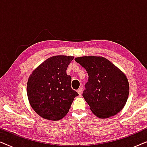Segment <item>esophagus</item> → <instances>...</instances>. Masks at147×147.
Wrapping results in <instances>:
<instances>
[{
	"label": "esophagus",
	"instance_id": "esophagus-1",
	"mask_svg": "<svg viewBox=\"0 0 147 147\" xmlns=\"http://www.w3.org/2000/svg\"><path fill=\"white\" fill-rule=\"evenodd\" d=\"M82 92H83V88L80 87L79 89L78 90V93L79 94V95H81L82 93Z\"/></svg>",
	"mask_w": 147,
	"mask_h": 147
}]
</instances>
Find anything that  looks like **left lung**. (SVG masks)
<instances>
[{
    "mask_svg": "<svg viewBox=\"0 0 147 147\" xmlns=\"http://www.w3.org/2000/svg\"><path fill=\"white\" fill-rule=\"evenodd\" d=\"M75 61L88 72L83 97L97 117L108 118L121 111L127 102L129 84L125 74L100 56H83Z\"/></svg>",
    "mask_w": 147,
    "mask_h": 147,
    "instance_id": "1",
    "label": "left lung"
}]
</instances>
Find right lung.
Here are the masks:
<instances>
[{
  "label": "right lung",
  "mask_w": 147,
  "mask_h": 147,
  "mask_svg": "<svg viewBox=\"0 0 147 147\" xmlns=\"http://www.w3.org/2000/svg\"><path fill=\"white\" fill-rule=\"evenodd\" d=\"M73 56L55 55L34 69L28 79L27 93L31 108L47 120H61L78 93L71 88V76L66 70Z\"/></svg>",
  "instance_id": "add662e5"
}]
</instances>
